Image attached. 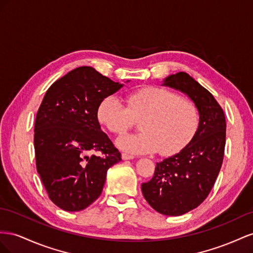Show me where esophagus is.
<instances>
[{"label":"esophagus","mask_w":253,"mask_h":253,"mask_svg":"<svg viewBox=\"0 0 253 253\" xmlns=\"http://www.w3.org/2000/svg\"><path fill=\"white\" fill-rule=\"evenodd\" d=\"M133 158H134V156H132V155L125 154V153L122 154V159H123V160H131V159H133Z\"/></svg>","instance_id":"34e87169"}]
</instances>
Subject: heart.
<instances>
[{"instance_id":"1","label":"heart","mask_w":253,"mask_h":253,"mask_svg":"<svg viewBox=\"0 0 253 253\" xmlns=\"http://www.w3.org/2000/svg\"><path fill=\"white\" fill-rule=\"evenodd\" d=\"M126 103L115 96L104 97L97 107V119L114 134L125 133L142 119V132L126 134L118 140L123 150L131 154L171 156L189 144L199 126V112L191 100L176 92L147 85L132 90L126 95Z\"/></svg>"}]
</instances>
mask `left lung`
<instances>
[{
    "label": "left lung",
    "instance_id": "left-lung-1",
    "mask_svg": "<svg viewBox=\"0 0 253 253\" xmlns=\"http://www.w3.org/2000/svg\"><path fill=\"white\" fill-rule=\"evenodd\" d=\"M163 84L193 100L199 126L180 153L157 163L154 177L142 183V193L157 212L179 216L203 204L212 190L225 154L226 118L211 93L184 72L167 77Z\"/></svg>",
    "mask_w": 253,
    "mask_h": 253
}]
</instances>
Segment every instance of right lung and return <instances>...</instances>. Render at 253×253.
<instances>
[{"label":"right lung","mask_w":253,"mask_h":253,"mask_svg":"<svg viewBox=\"0 0 253 253\" xmlns=\"http://www.w3.org/2000/svg\"><path fill=\"white\" fill-rule=\"evenodd\" d=\"M122 86L91 67H79L43 97L35 122L36 167L49 199L64 211H82L94 203L107 170L122 160L96 113L100 100ZM91 151L102 156L89 157Z\"/></svg>","instance_id":"right-lung-1"}]
</instances>
